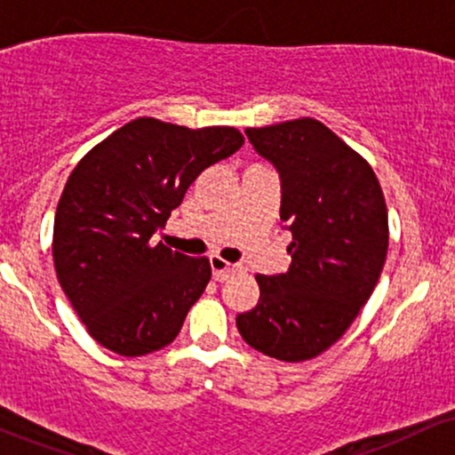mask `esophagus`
Wrapping results in <instances>:
<instances>
[{"label": "esophagus", "mask_w": 455, "mask_h": 455, "mask_svg": "<svg viewBox=\"0 0 455 455\" xmlns=\"http://www.w3.org/2000/svg\"><path fill=\"white\" fill-rule=\"evenodd\" d=\"M210 263H212L213 278H216L218 282L227 280L228 275H233L235 271H237V265H233V263H227V260L220 259V257H212V259H210Z\"/></svg>", "instance_id": "34e87169"}]
</instances>
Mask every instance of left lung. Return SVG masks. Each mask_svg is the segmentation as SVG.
I'll return each instance as SVG.
<instances>
[{
    "instance_id": "left-lung-1",
    "label": "left lung",
    "mask_w": 455,
    "mask_h": 455,
    "mask_svg": "<svg viewBox=\"0 0 455 455\" xmlns=\"http://www.w3.org/2000/svg\"><path fill=\"white\" fill-rule=\"evenodd\" d=\"M278 169L291 267L257 275V307L237 316L252 348L280 362H306L351 327L383 271L387 205L372 166L318 119L245 130Z\"/></svg>"
}]
</instances>
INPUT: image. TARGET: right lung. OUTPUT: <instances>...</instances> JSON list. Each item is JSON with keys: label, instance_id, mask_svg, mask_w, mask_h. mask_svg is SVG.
Wrapping results in <instances>:
<instances>
[{"label": "right lung", "instance_id": "add662e5", "mask_svg": "<svg viewBox=\"0 0 455 455\" xmlns=\"http://www.w3.org/2000/svg\"><path fill=\"white\" fill-rule=\"evenodd\" d=\"M242 145L231 126L139 117L75 166L57 203L53 260L66 297L104 348L140 357L175 340L212 265L151 237L198 173Z\"/></svg>", "mask_w": 455, "mask_h": 455}]
</instances>
